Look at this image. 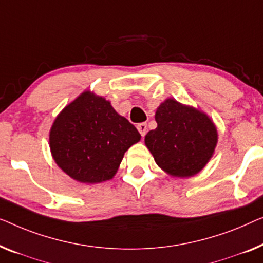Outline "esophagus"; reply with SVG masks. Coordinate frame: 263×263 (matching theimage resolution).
<instances>
[{"mask_svg":"<svg viewBox=\"0 0 263 263\" xmlns=\"http://www.w3.org/2000/svg\"><path fill=\"white\" fill-rule=\"evenodd\" d=\"M137 128H138V131L140 135H142V137H144L146 135V131H147V125L146 123H140L137 125Z\"/></svg>","mask_w":263,"mask_h":263,"instance_id":"obj_1","label":"esophagus"}]
</instances>
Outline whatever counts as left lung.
Segmentation results:
<instances>
[{
	"label": "left lung",
	"mask_w": 263,
	"mask_h": 263,
	"mask_svg": "<svg viewBox=\"0 0 263 263\" xmlns=\"http://www.w3.org/2000/svg\"><path fill=\"white\" fill-rule=\"evenodd\" d=\"M157 127L146 133L145 144L160 167L170 175L198 174L212 157L217 130L200 110L168 99L156 110Z\"/></svg>",
	"instance_id": "8db88e82"
}]
</instances>
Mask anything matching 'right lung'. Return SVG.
Returning <instances> with one entry per match:
<instances>
[{
	"label": "right lung",
	"mask_w": 263,
	"mask_h": 263,
	"mask_svg": "<svg viewBox=\"0 0 263 263\" xmlns=\"http://www.w3.org/2000/svg\"><path fill=\"white\" fill-rule=\"evenodd\" d=\"M139 139L137 128L108 101L84 91L54 120L50 147L70 177L99 183L116 175L125 151Z\"/></svg>",
	"instance_id": "obj_1"
}]
</instances>
